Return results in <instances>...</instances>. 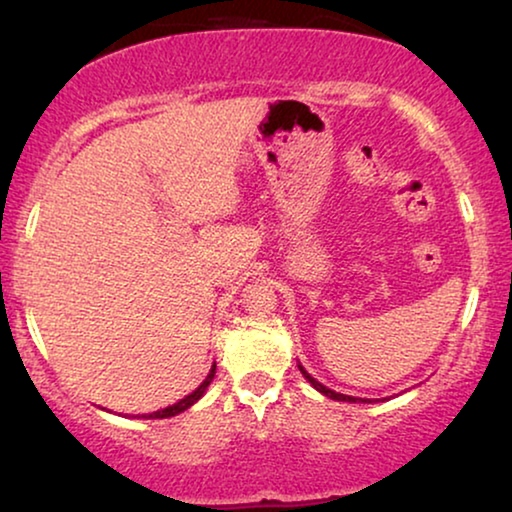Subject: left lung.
Here are the masks:
<instances>
[{"instance_id": "8db88e82", "label": "left lung", "mask_w": 512, "mask_h": 512, "mask_svg": "<svg viewBox=\"0 0 512 512\" xmlns=\"http://www.w3.org/2000/svg\"><path fill=\"white\" fill-rule=\"evenodd\" d=\"M298 368H300V373H303V377H305V380H307V382H310L314 389H317V391H321V394H324V396H328V398H333V401H347V403H359V401H361V398H354V396H345V394H338V391H333V389H328V387H324V384H321V382H317V380H314V377H312L310 373H307V370H305L303 366H298ZM363 403H368V401H363Z\"/></svg>"}]
</instances>
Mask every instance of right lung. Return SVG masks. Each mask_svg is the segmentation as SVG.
Instances as JSON below:
<instances>
[{"mask_svg":"<svg viewBox=\"0 0 512 512\" xmlns=\"http://www.w3.org/2000/svg\"><path fill=\"white\" fill-rule=\"evenodd\" d=\"M214 373H216V363H214V366H212V370H209V375L205 377V382H202L200 387L193 391V394H188L186 398H181L179 403H174V405H167L165 410L151 412V415H142V417H144V419H165V417H174V415H179V412L188 410V408H191L193 403H198V401H200L202 394H205L207 387H209V384H212V380H214Z\"/></svg>","mask_w":512,"mask_h":512,"instance_id":"1","label":"right lung"}]
</instances>
